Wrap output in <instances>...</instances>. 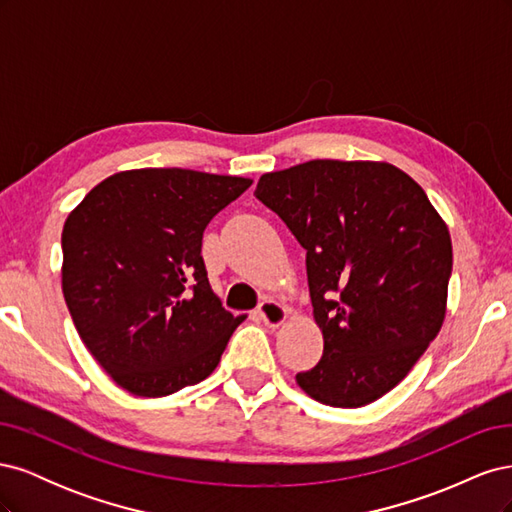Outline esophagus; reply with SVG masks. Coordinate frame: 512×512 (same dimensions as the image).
Segmentation results:
<instances>
[{"mask_svg":"<svg viewBox=\"0 0 512 512\" xmlns=\"http://www.w3.org/2000/svg\"><path fill=\"white\" fill-rule=\"evenodd\" d=\"M258 316L262 318V322L267 324V327L277 329V327H280V324H284L288 312H286L284 305H280L277 301L267 299V301H262V303L258 305Z\"/></svg>","mask_w":512,"mask_h":512,"instance_id":"34e87169","label":"esophagus"}]
</instances>
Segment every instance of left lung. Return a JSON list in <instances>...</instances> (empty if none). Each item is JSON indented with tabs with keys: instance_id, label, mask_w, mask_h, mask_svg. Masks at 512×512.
Wrapping results in <instances>:
<instances>
[{
	"instance_id": "left-lung-1",
	"label": "left lung",
	"mask_w": 512,
	"mask_h": 512,
	"mask_svg": "<svg viewBox=\"0 0 512 512\" xmlns=\"http://www.w3.org/2000/svg\"><path fill=\"white\" fill-rule=\"evenodd\" d=\"M254 194L307 252L324 350L297 384L333 408L395 389L446 316L453 245L425 190L389 162L309 160L265 173Z\"/></svg>"
}]
</instances>
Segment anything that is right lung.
Wrapping results in <instances>:
<instances>
[{
	"label": "right lung",
	"instance_id": "obj_1",
	"mask_svg": "<svg viewBox=\"0 0 512 512\" xmlns=\"http://www.w3.org/2000/svg\"><path fill=\"white\" fill-rule=\"evenodd\" d=\"M252 179L188 168L106 177L61 232V290L83 344L121 389L164 397L205 380L245 316L209 286L203 232Z\"/></svg>",
	"mask_w": 512,
	"mask_h": 512
}]
</instances>
